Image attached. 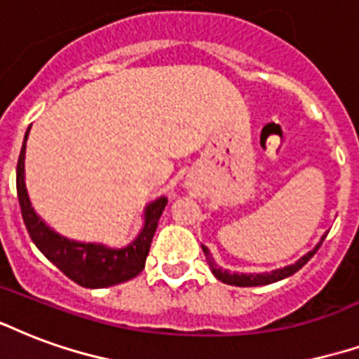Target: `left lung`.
Wrapping results in <instances>:
<instances>
[{
    "instance_id": "obj_1",
    "label": "left lung",
    "mask_w": 359,
    "mask_h": 359,
    "mask_svg": "<svg viewBox=\"0 0 359 359\" xmlns=\"http://www.w3.org/2000/svg\"><path fill=\"white\" fill-rule=\"evenodd\" d=\"M323 240H325V236H321L320 243H318L312 251H308L304 257H301L294 264L278 268V270H272V272H261V274H238V272H233L232 274V272H228V270H222L219 264H215L213 257H211V253H209V249H207L205 245H201V249H203L207 264H209V268H211V272H213V276L217 280L222 281V283H228V285H236V287H259V285H268V283H274V281L285 280L289 276H293L294 272H299V270L314 257L316 251L320 249L321 241Z\"/></svg>"
}]
</instances>
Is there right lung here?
<instances>
[{"label": "right lung", "mask_w": 359, "mask_h": 359, "mask_svg": "<svg viewBox=\"0 0 359 359\" xmlns=\"http://www.w3.org/2000/svg\"><path fill=\"white\" fill-rule=\"evenodd\" d=\"M28 131L24 135L22 150L18 156L17 194L24 224H26V230L30 233L36 247L62 274L68 276L72 281H76L81 287H110V285H118V283H123V281H129L135 276H139L144 268L150 243H152L154 233L158 228V220L167 205L165 196L150 201L144 207L142 228L129 245L118 249V247H108L104 243H85V241L68 240L65 236L55 232L32 207L30 196L26 190V175H24Z\"/></svg>", "instance_id": "add662e5"}]
</instances>
